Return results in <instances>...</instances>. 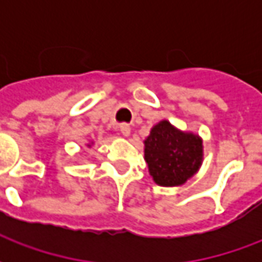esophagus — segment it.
<instances>
[{"mask_svg":"<svg viewBox=\"0 0 262 262\" xmlns=\"http://www.w3.org/2000/svg\"><path fill=\"white\" fill-rule=\"evenodd\" d=\"M119 130L123 136H129V135H130V126L127 125V123H122V125L119 126Z\"/></svg>","mask_w":262,"mask_h":262,"instance_id":"1","label":"esophagus"}]
</instances>
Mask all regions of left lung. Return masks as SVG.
Listing matches in <instances>:
<instances>
[{
  "mask_svg": "<svg viewBox=\"0 0 262 262\" xmlns=\"http://www.w3.org/2000/svg\"><path fill=\"white\" fill-rule=\"evenodd\" d=\"M144 146V159L159 185H181L196 172L202 163L201 139L177 130L167 120L154 126Z\"/></svg>",
  "mask_w": 262,
  "mask_h": 262,
  "instance_id": "left-lung-1",
  "label": "left lung"
}]
</instances>
